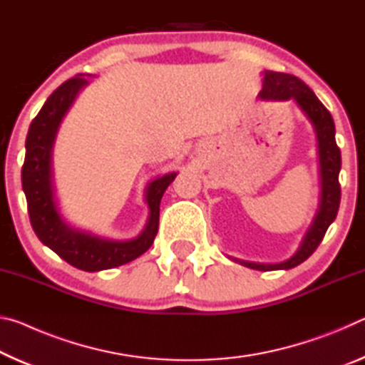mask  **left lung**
Wrapping results in <instances>:
<instances>
[{
    "label": "left lung",
    "instance_id": "1",
    "mask_svg": "<svg viewBox=\"0 0 365 365\" xmlns=\"http://www.w3.org/2000/svg\"><path fill=\"white\" fill-rule=\"evenodd\" d=\"M262 100H294L296 104L301 108L302 113L307 115V119L312 122L314 128L317 133L319 141V163H320V178H322V196H320L319 211L314 217V222L304 240L296 251L293 257L280 264H257L240 261L233 259L235 262H240L245 267L256 269V270H279V269H292L304 262L306 259L317 250V246L322 243L327 228L335 220L339 207V200H341V188H339L338 174L341 169V153L336 146L335 140V122L319 98L314 95V91L299 80L298 77L289 76L283 72H272L265 71L264 73V85L262 91L259 93Z\"/></svg>",
    "mask_w": 365,
    "mask_h": 365
}]
</instances>
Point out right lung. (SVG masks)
Here are the masks:
<instances>
[{
	"instance_id": "obj_1",
	"label": "right lung",
	"mask_w": 365,
	"mask_h": 365,
	"mask_svg": "<svg viewBox=\"0 0 365 365\" xmlns=\"http://www.w3.org/2000/svg\"><path fill=\"white\" fill-rule=\"evenodd\" d=\"M86 85L88 78L85 73L67 80L53 91L30 123L26 140V160L22 165V188L27 197L30 224L40 242L73 267L98 272L130 262L151 248L158 235L160 197L177 174H165L148 185L146 202L150 206V219L138 238L115 242L67 225L54 201L51 151L61 120L78 91Z\"/></svg>"
}]
</instances>
